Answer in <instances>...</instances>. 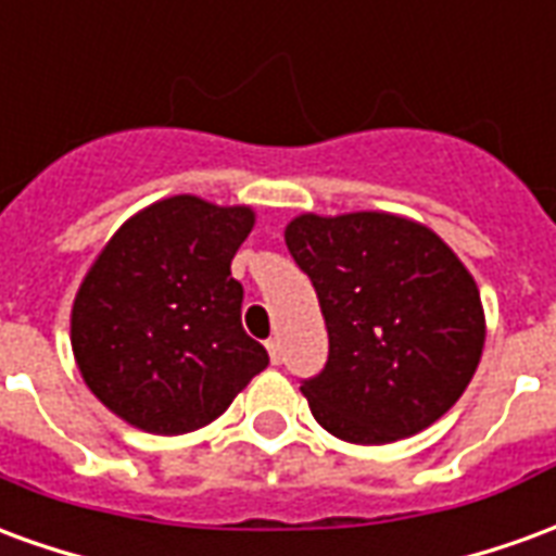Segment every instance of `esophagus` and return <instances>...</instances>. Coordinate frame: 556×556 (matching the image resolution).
Returning a JSON list of instances; mask_svg holds the SVG:
<instances>
[{
    "label": "esophagus",
    "mask_w": 556,
    "mask_h": 556,
    "mask_svg": "<svg viewBox=\"0 0 556 556\" xmlns=\"http://www.w3.org/2000/svg\"><path fill=\"white\" fill-rule=\"evenodd\" d=\"M265 345H267V354H270V363H274V366H279V363H282V342L274 337V339H267Z\"/></svg>",
    "instance_id": "34e87169"
}]
</instances>
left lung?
Returning <instances> with one entry per match:
<instances>
[{
  "instance_id": "obj_1",
  "label": "left lung",
  "mask_w": 556,
  "mask_h": 556,
  "mask_svg": "<svg viewBox=\"0 0 556 556\" xmlns=\"http://www.w3.org/2000/svg\"><path fill=\"white\" fill-rule=\"evenodd\" d=\"M286 247L325 315L330 354L301 390L330 434L393 443L453 408L482 357L485 315L434 231L381 211L301 214Z\"/></svg>"
}]
</instances>
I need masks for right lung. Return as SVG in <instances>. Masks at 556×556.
Masks as SVG:
<instances>
[{"instance_id":"add662e5","label":"right lung","mask_w":556,"mask_h":556,"mask_svg":"<svg viewBox=\"0 0 556 556\" xmlns=\"http://www.w3.org/2000/svg\"><path fill=\"white\" fill-rule=\"evenodd\" d=\"M253 207L172 195L115 231L71 313L79 375L115 417L151 434L207 426L267 366L241 325L231 258Z\"/></svg>"}]
</instances>
